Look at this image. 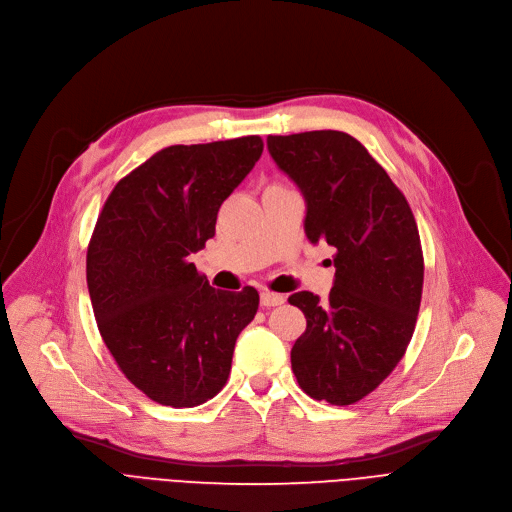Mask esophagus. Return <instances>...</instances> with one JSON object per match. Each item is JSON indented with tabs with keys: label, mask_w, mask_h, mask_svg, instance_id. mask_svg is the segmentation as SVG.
Masks as SVG:
<instances>
[{
	"label": "esophagus",
	"mask_w": 512,
	"mask_h": 512,
	"mask_svg": "<svg viewBox=\"0 0 512 512\" xmlns=\"http://www.w3.org/2000/svg\"><path fill=\"white\" fill-rule=\"evenodd\" d=\"M284 302H286V298H284L282 294H275V292H269V290L261 292V306H263V308L280 306V304H284Z\"/></svg>",
	"instance_id": "34e87169"
}]
</instances>
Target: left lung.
<instances>
[{
	"instance_id": "left-lung-1",
	"label": "left lung",
	"mask_w": 512,
	"mask_h": 512,
	"mask_svg": "<svg viewBox=\"0 0 512 512\" xmlns=\"http://www.w3.org/2000/svg\"><path fill=\"white\" fill-rule=\"evenodd\" d=\"M267 149L306 200L308 241L335 249L329 298H288L306 316L292 347L294 376L310 398L347 406L392 374L412 339L425 275L421 237L404 194L351 134L267 136Z\"/></svg>"
}]
</instances>
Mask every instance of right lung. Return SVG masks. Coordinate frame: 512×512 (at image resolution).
<instances>
[{"label": "right lung", "instance_id": "1", "mask_svg": "<svg viewBox=\"0 0 512 512\" xmlns=\"http://www.w3.org/2000/svg\"><path fill=\"white\" fill-rule=\"evenodd\" d=\"M263 153L261 136L173 145L122 177L87 247V288L122 374L151 400L192 408L228 380L259 294L214 290L190 263L222 202Z\"/></svg>", "mask_w": 512, "mask_h": 512}]
</instances>
